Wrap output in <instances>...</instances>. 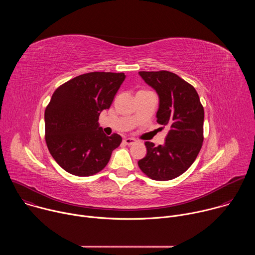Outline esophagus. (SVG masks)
<instances>
[{
	"label": "esophagus",
	"instance_id": "obj_1",
	"mask_svg": "<svg viewBox=\"0 0 255 255\" xmlns=\"http://www.w3.org/2000/svg\"><path fill=\"white\" fill-rule=\"evenodd\" d=\"M123 142H124L126 145H132V144H134V143L136 142V140H135L134 138H125V139L123 140Z\"/></svg>",
	"mask_w": 255,
	"mask_h": 255
}]
</instances>
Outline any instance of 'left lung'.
Instances as JSON below:
<instances>
[{"label":"left lung","instance_id":"1","mask_svg":"<svg viewBox=\"0 0 255 255\" xmlns=\"http://www.w3.org/2000/svg\"><path fill=\"white\" fill-rule=\"evenodd\" d=\"M138 74L158 95L157 123L169 128L163 145L145 142L147 154L138 165L154 180H170L193 164L202 148L204 108L195 88L173 72Z\"/></svg>","mask_w":255,"mask_h":255}]
</instances>
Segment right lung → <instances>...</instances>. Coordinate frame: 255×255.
<instances>
[{"mask_svg": "<svg viewBox=\"0 0 255 255\" xmlns=\"http://www.w3.org/2000/svg\"><path fill=\"white\" fill-rule=\"evenodd\" d=\"M126 76L89 72L61 85L45 109V140L54 160L67 172L90 176L101 171L122 142L107 136L99 116L110 108Z\"/></svg>", "mask_w": 255, "mask_h": 255, "instance_id": "right-lung-1", "label": "right lung"}]
</instances>
